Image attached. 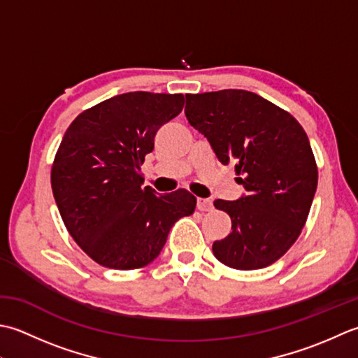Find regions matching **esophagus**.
Returning a JSON list of instances; mask_svg holds the SVG:
<instances>
[{
  "label": "esophagus",
  "instance_id": "34e87169",
  "mask_svg": "<svg viewBox=\"0 0 358 358\" xmlns=\"http://www.w3.org/2000/svg\"><path fill=\"white\" fill-rule=\"evenodd\" d=\"M198 208L201 211H211V210H213V202H211L210 199H206V198H199L198 199Z\"/></svg>",
  "mask_w": 358,
  "mask_h": 358
}]
</instances>
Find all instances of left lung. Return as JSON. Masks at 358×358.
<instances>
[{"label":"left lung","instance_id":"obj_1","mask_svg":"<svg viewBox=\"0 0 358 358\" xmlns=\"http://www.w3.org/2000/svg\"><path fill=\"white\" fill-rule=\"evenodd\" d=\"M189 125L208 138L220 162H235L245 196L216 199L231 231L213 243L222 264L257 271L286 253L308 221L318 184L309 138L298 120L272 101L244 90L187 94Z\"/></svg>","mask_w":358,"mask_h":358}]
</instances>
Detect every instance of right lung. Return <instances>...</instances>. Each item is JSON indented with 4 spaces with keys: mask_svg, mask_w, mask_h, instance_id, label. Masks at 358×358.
Returning <instances> with one entry per match:
<instances>
[{
    "mask_svg": "<svg viewBox=\"0 0 358 358\" xmlns=\"http://www.w3.org/2000/svg\"><path fill=\"white\" fill-rule=\"evenodd\" d=\"M184 103L182 94H120L85 109L64 133L50 185L69 235L97 264L148 266L174 222L194 211L196 198L184 188L157 194L142 187L141 166L157 129Z\"/></svg>",
    "mask_w": 358,
    "mask_h": 358,
    "instance_id": "1",
    "label": "right lung"
}]
</instances>
